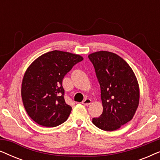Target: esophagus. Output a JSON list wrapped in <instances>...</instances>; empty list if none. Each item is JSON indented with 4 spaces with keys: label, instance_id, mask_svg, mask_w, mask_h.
I'll list each match as a JSON object with an SVG mask.
<instances>
[{
    "label": "esophagus",
    "instance_id": "esophagus-1",
    "mask_svg": "<svg viewBox=\"0 0 160 160\" xmlns=\"http://www.w3.org/2000/svg\"><path fill=\"white\" fill-rule=\"evenodd\" d=\"M91 102H92V100L90 99H89V98H86V99H84L82 101V104L84 105V106H88L89 105L91 104Z\"/></svg>",
    "mask_w": 160,
    "mask_h": 160
}]
</instances>
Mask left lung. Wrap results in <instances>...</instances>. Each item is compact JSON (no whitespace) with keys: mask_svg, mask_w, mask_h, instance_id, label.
Returning a JSON list of instances; mask_svg holds the SVG:
<instances>
[{"mask_svg":"<svg viewBox=\"0 0 160 160\" xmlns=\"http://www.w3.org/2000/svg\"><path fill=\"white\" fill-rule=\"evenodd\" d=\"M100 86L103 107L92 123L106 131H113L132 119L139 104L138 83L130 65L121 57L100 51L88 56Z\"/></svg>","mask_w":160,"mask_h":160,"instance_id":"left-lung-1","label":"left lung"}]
</instances>
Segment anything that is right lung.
Wrapping results in <instances>:
<instances>
[{
  "instance_id": "right-lung-1",
  "label": "right lung",
  "mask_w": 160,
  "mask_h": 160,
  "mask_svg": "<svg viewBox=\"0 0 160 160\" xmlns=\"http://www.w3.org/2000/svg\"><path fill=\"white\" fill-rule=\"evenodd\" d=\"M82 60L78 54L54 50L42 54L28 67L21 95L24 107L35 122L53 128L66 121L72 108L65 101L62 79Z\"/></svg>"
}]
</instances>
